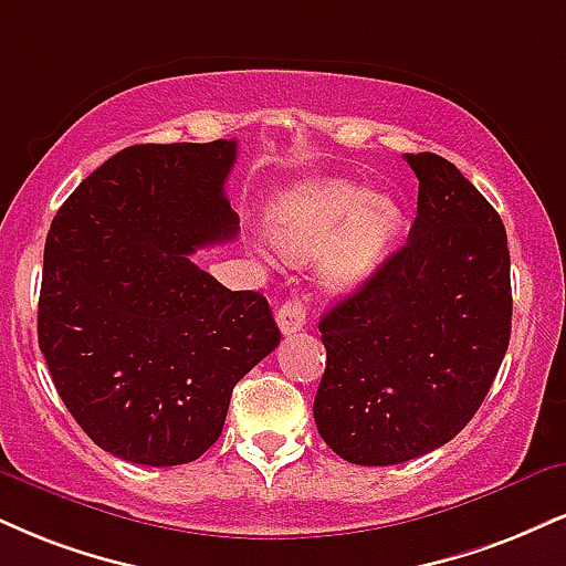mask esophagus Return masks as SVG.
I'll return each mask as SVG.
<instances>
[{
	"instance_id": "1",
	"label": "esophagus",
	"mask_w": 566,
	"mask_h": 566,
	"mask_svg": "<svg viewBox=\"0 0 566 566\" xmlns=\"http://www.w3.org/2000/svg\"><path fill=\"white\" fill-rule=\"evenodd\" d=\"M305 318H308V313H305L301 301L282 303V308H279V313H276V324H279V329L284 332V335L301 332L305 326Z\"/></svg>"
}]
</instances>
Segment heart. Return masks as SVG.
I'll list each match as a JSON object with an SVG mask.
<instances>
[{"instance_id":"1","label":"heart","mask_w":566,"mask_h":566,"mask_svg":"<svg viewBox=\"0 0 566 566\" xmlns=\"http://www.w3.org/2000/svg\"><path fill=\"white\" fill-rule=\"evenodd\" d=\"M269 223L279 253L295 263L322 255V282L345 292L385 261L403 216L392 197L345 179H316L279 195Z\"/></svg>"}]
</instances>
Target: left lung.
Segmentation results:
<instances>
[{"instance_id":"1","label":"left lung","mask_w":566,"mask_h":566,"mask_svg":"<svg viewBox=\"0 0 566 566\" xmlns=\"http://www.w3.org/2000/svg\"><path fill=\"white\" fill-rule=\"evenodd\" d=\"M406 160L419 179L406 244L318 322L326 369L313 419L326 446L360 467L403 464L453 440L512 337L501 216L451 160Z\"/></svg>"}]
</instances>
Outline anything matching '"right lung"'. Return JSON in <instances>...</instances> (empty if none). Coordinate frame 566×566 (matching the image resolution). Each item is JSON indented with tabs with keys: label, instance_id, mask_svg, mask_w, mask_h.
<instances>
[{
	"label": "right lung",
	"instance_id": "right-lung-1",
	"mask_svg": "<svg viewBox=\"0 0 566 566\" xmlns=\"http://www.w3.org/2000/svg\"><path fill=\"white\" fill-rule=\"evenodd\" d=\"M234 160V139L126 147L46 234L39 348L81 430L132 464L200 459L234 385L282 339L261 292H231L189 258L237 237Z\"/></svg>",
	"mask_w": 566,
	"mask_h": 566
}]
</instances>
